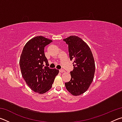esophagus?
I'll use <instances>...</instances> for the list:
<instances>
[{
  "instance_id": "obj_1",
  "label": "esophagus",
  "mask_w": 122,
  "mask_h": 122,
  "mask_svg": "<svg viewBox=\"0 0 122 122\" xmlns=\"http://www.w3.org/2000/svg\"><path fill=\"white\" fill-rule=\"evenodd\" d=\"M59 71L60 72V73H64V72H65V71H64L63 69H60Z\"/></svg>"
}]
</instances>
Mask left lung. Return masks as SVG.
I'll use <instances>...</instances> for the list:
<instances>
[{
	"instance_id": "8db88e82",
	"label": "left lung",
	"mask_w": 122,
	"mask_h": 122,
	"mask_svg": "<svg viewBox=\"0 0 122 122\" xmlns=\"http://www.w3.org/2000/svg\"><path fill=\"white\" fill-rule=\"evenodd\" d=\"M63 41L68 45L69 58L74 64L71 79L65 83L66 88L73 95H80L88 89L93 81L95 71L93 55L88 45L77 36H70Z\"/></svg>"
}]
</instances>
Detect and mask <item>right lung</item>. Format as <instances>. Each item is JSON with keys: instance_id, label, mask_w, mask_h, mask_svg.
<instances>
[{"instance_id": "1", "label": "right lung", "mask_w": 122, "mask_h": 122, "mask_svg": "<svg viewBox=\"0 0 122 122\" xmlns=\"http://www.w3.org/2000/svg\"><path fill=\"white\" fill-rule=\"evenodd\" d=\"M52 40L42 36L34 37L25 45L19 64L21 75L31 90L42 94L51 89L59 71L51 69L44 53L45 47ZM46 66L43 67L44 64Z\"/></svg>"}]
</instances>
